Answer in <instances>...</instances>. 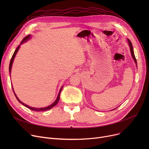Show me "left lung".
I'll use <instances>...</instances> for the list:
<instances>
[{
	"label": "left lung",
	"instance_id": "8db88e82",
	"mask_svg": "<svg viewBox=\"0 0 149 149\" xmlns=\"http://www.w3.org/2000/svg\"><path fill=\"white\" fill-rule=\"evenodd\" d=\"M127 42H128V44L129 45V47H130V52H131V55H132V58H134V61L135 62V64H136V66H137V62H136V59L135 58V54H134V49H133V46H132V44L131 43V42L130 41L129 39H127ZM116 109V108H115ZM114 109H113V110H114Z\"/></svg>",
	"mask_w": 149,
	"mask_h": 149
}]
</instances>
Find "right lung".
Here are the masks:
<instances>
[{
	"mask_svg": "<svg viewBox=\"0 0 149 149\" xmlns=\"http://www.w3.org/2000/svg\"><path fill=\"white\" fill-rule=\"evenodd\" d=\"M31 35H28V36H26L23 39L22 41L21 42L20 45L23 44V43L25 42L26 41L28 40L29 38H31ZM20 45H19V46H18V47L17 48V49H15V51H14V54H13V56H12V57H11V59L10 63L9 71H10V76H11V68H12V65H13V61H14V58H15V56H16V54H17V52H18V51H19V48H20ZM63 86H62L61 88H60V91H59V92H58V96H57V99L56 100V101H55L52 104H51V105H49V106H47V107H40V108H37V107H31V106H29L26 105V104H25V103H23V102H22V101H21L18 98V97H17L16 94H15V92H14V89H13V86H12V89H13V92H14V95H15V97H16L17 100H18V101H19V103H20L21 104H22L23 106H25V107H26L27 108H28V109H31V110L34 111H37V112H41V111H48V110H49V109H52L53 107H54L55 106H56V105L57 104V103H58V101H59V100H60V93H61V90H62V89H63Z\"/></svg>",
	"mask_w": 149,
	"mask_h": 149,
	"instance_id": "obj_1",
	"label": "right lung"
}]
</instances>
